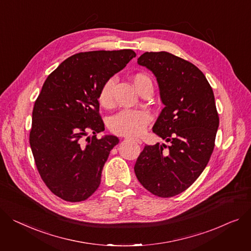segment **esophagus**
<instances>
[{
	"mask_svg": "<svg viewBox=\"0 0 251 251\" xmlns=\"http://www.w3.org/2000/svg\"><path fill=\"white\" fill-rule=\"evenodd\" d=\"M127 139H129V140H131L133 142H135L137 144H142V140L139 139V138H127Z\"/></svg>",
	"mask_w": 251,
	"mask_h": 251,
	"instance_id": "1",
	"label": "esophagus"
}]
</instances>
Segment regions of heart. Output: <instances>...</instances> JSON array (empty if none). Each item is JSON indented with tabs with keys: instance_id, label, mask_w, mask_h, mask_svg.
Instances as JSON below:
<instances>
[{
	"instance_id": "obj_1",
	"label": "heart",
	"mask_w": 251,
	"mask_h": 251,
	"mask_svg": "<svg viewBox=\"0 0 251 251\" xmlns=\"http://www.w3.org/2000/svg\"><path fill=\"white\" fill-rule=\"evenodd\" d=\"M136 90L141 94L146 89H152V81L146 74L137 73L132 76ZM114 78H108L98 93V102L104 108L113 106ZM151 120V116L144 110H123L112 116L109 120L110 130L117 135L136 136L145 130L147 124Z\"/></svg>"
}]
</instances>
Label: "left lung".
<instances>
[{
	"label": "left lung",
	"mask_w": 251,
	"mask_h": 251,
	"mask_svg": "<svg viewBox=\"0 0 251 251\" xmlns=\"http://www.w3.org/2000/svg\"><path fill=\"white\" fill-rule=\"evenodd\" d=\"M137 62L156 77L164 108L152 131L170 145H145L134 172L147 191L171 198L191 187L210 160L219 127L214 93L196 65L172 53L145 52Z\"/></svg>",
	"instance_id": "left-lung-1"
}]
</instances>
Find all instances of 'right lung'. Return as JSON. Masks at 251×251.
<instances>
[{
  "instance_id": "1",
  "label": "right lung",
  "mask_w": 251,
  "mask_h": 251,
  "mask_svg": "<svg viewBox=\"0 0 251 251\" xmlns=\"http://www.w3.org/2000/svg\"><path fill=\"white\" fill-rule=\"evenodd\" d=\"M135 56L131 49L79 52L61 62L43 83L29 142L42 180L64 201H85L100 186L104 164L119 139L97 138L105 130L98 93Z\"/></svg>"
}]
</instances>
